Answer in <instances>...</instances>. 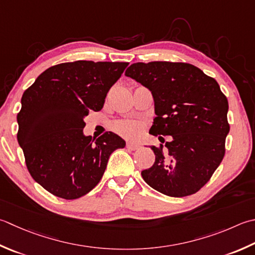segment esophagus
<instances>
[{"instance_id":"obj_1","label":"esophagus","mask_w":255,"mask_h":255,"mask_svg":"<svg viewBox=\"0 0 255 255\" xmlns=\"http://www.w3.org/2000/svg\"><path fill=\"white\" fill-rule=\"evenodd\" d=\"M126 147H127V149L128 150H137V149L140 147L139 146L138 143H134V142H127V144H126Z\"/></svg>"}]
</instances>
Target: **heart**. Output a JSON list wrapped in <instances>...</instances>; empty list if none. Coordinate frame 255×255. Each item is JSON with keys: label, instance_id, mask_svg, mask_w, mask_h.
<instances>
[{"label": "heart", "instance_id": "1", "mask_svg": "<svg viewBox=\"0 0 255 255\" xmlns=\"http://www.w3.org/2000/svg\"><path fill=\"white\" fill-rule=\"evenodd\" d=\"M115 130L126 138H134L140 131V127L136 122L121 121L115 124Z\"/></svg>", "mask_w": 255, "mask_h": 255}]
</instances>
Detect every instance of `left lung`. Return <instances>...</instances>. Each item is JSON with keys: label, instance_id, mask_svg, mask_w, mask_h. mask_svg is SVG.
Wrapping results in <instances>:
<instances>
[{"label": "left lung", "instance_id": "8db88e82", "mask_svg": "<svg viewBox=\"0 0 255 255\" xmlns=\"http://www.w3.org/2000/svg\"><path fill=\"white\" fill-rule=\"evenodd\" d=\"M125 75L151 92L154 113L150 132L171 136L152 146L156 160L141 171L143 180L169 197L198 192L226 153L228 99L214 78L188 63H134Z\"/></svg>", "mask_w": 255, "mask_h": 255}]
</instances>
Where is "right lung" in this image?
<instances>
[{
	"label": "right lung",
	"instance_id": "add662e5",
	"mask_svg": "<svg viewBox=\"0 0 255 255\" xmlns=\"http://www.w3.org/2000/svg\"><path fill=\"white\" fill-rule=\"evenodd\" d=\"M128 63L77 61L47 68L24 92L17 141L32 178L52 194L78 199L97 186L112 152L124 148L116 133L85 136L84 118L99 112Z\"/></svg>",
	"mask_w": 255,
	"mask_h": 255
}]
</instances>
